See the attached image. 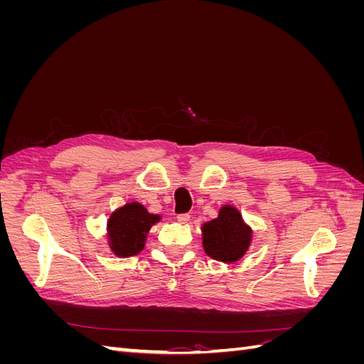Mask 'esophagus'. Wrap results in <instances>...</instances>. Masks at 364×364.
I'll list each match as a JSON object with an SVG mask.
<instances>
[{
	"mask_svg": "<svg viewBox=\"0 0 364 364\" xmlns=\"http://www.w3.org/2000/svg\"><path fill=\"white\" fill-rule=\"evenodd\" d=\"M176 218H178V222H179V223L185 225V223H188V222H190V214H179V215L176 217Z\"/></svg>",
	"mask_w": 364,
	"mask_h": 364,
	"instance_id": "esophagus-1",
	"label": "esophagus"
}]
</instances>
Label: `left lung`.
<instances>
[{"label":"left lung","instance_id":"obj_1","mask_svg":"<svg viewBox=\"0 0 364 364\" xmlns=\"http://www.w3.org/2000/svg\"><path fill=\"white\" fill-rule=\"evenodd\" d=\"M203 249L217 261L234 262L245 255L252 238V230L245 225L234 206H223L218 217L202 226Z\"/></svg>","mask_w":364,"mask_h":364}]
</instances>
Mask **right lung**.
<instances>
[{
    "instance_id": "1",
    "label": "right lung",
    "mask_w": 364,
    "mask_h": 364,
    "mask_svg": "<svg viewBox=\"0 0 364 364\" xmlns=\"http://www.w3.org/2000/svg\"><path fill=\"white\" fill-rule=\"evenodd\" d=\"M159 218L136 202L117 209L107 222L109 243L115 255L124 258L139 253L146 245L147 232Z\"/></svg>"
}]
</instances>
